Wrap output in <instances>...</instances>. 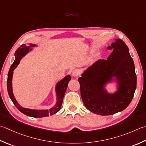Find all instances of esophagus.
<instances>
[{
  "label": "esophagus",
  "instance_id": "34e87169",
  "mask_svg": "<svg viewBox=\"0 0 146 146\" xmlns=\"http://www.w3.org/2000/svg\"><path fill=\"white\" fill-rule=\"evenodd\" d=\"M80 74V71L79 70H74L73 71H72V76L73 77V78H77V77Z\"/></svg>",
  "mask_w": 146,
  "mask_h": 146
}]
</instances>
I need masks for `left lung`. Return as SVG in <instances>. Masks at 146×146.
I'll list each match as a JSON object with an SVG mask.
<instances>
[{
    "instance_id": "obj_1",
    "label": "left lung",
    "mask_w": 146,
    "mask_h": 146,
    "mask_svg": "<svg viewBox=\"0 0 146 146\" xmlns=\"http://www.w3.org/2000/svg\"><path fill=\"white\" fill-rule=\"evenodd\" d=\"M115 40L108 47L113 52L107 60H98L78 80L85 106L99 115H111L124 110L136 89L135 65L128 47L121 40ZM111 83L115 84L114 93L108 92L106 88Z\"/></svg>"
}]
</instances>
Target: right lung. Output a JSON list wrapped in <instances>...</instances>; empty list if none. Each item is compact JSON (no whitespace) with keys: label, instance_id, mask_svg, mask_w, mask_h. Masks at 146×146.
Segmentation results:
<instances>
[{"label":"right lung","instance_id":"add662e5","mask_svg":"<svg viewBox=\"0 0 146 146\" xmlns=\"http://www.w3.org/2000/svg\"><path fill=\"white\" fill-rule=\"evenodd\" d=\"M38 45L34 44H30L28 45H27L26 44H22L16 50L15 54H14L15 60H14L13 64L11 65L7 75L8 77L7 82V88L9 98L19 111H21L22 113H23L25 115L28 116L33 117V118H42V117H46L53 115L56 113H58L60 109H61L62 101H63L64 96L68 87V83L71 80V76L70 75H68L67 76L64 77L62 80H61L57 82L55 87L57 101L56 104L52 108H51L48 110H35L28 109V108L22 107L18 103V101H16L13 94L12 81L14 70H15V68H16L18 65L19 64L21 59L27 55V54L31 52L33 50V47H36Z\"/></svg>","mask_w":146,"mask_h":146}]
</instances>
